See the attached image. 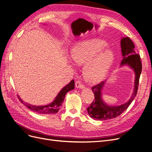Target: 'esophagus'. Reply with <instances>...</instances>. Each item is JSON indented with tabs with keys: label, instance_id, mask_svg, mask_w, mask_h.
<instances>
[{
	"label": "esophagus",
	"instance_id": "esophagus-1",
	"mask_svg": "<svg viewBox=\"0 0 152 152\" xmlns=\"http://www.w3.org/2000/svg\"><path fill=\"white\" fill-rule=\"evenodd\" d=\"M75 87L78 88H80V89H83L84 86L82 83V82L80 81H77L75 82Z\"/></svg>",
	"mask_w": 152,
	"mask_h": 152
}]
</instances>
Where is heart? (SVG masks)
I'll use <instances>...</instances> for the list:
<instances>
[{
  "mask_svg": "<svg viewBox=\"0 0 152 152\" xmlns=\"http://www.w3.org/2000/svg\"><path fill=\"white\" fill-rule=\"evenodd\" d=\"M107 43L100 40H90L78 42L72 48V62L83 66V75L91 83L102 80L114 60V54L105 50Z\"/></svg>",
  "mask_w": 152,
  "mask_h": 152,
  "instance_id": "1",
  "label": "heart"
}]
</instances>
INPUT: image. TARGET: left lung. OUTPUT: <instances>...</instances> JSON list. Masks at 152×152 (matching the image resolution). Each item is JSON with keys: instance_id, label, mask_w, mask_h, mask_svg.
I'll return each mask as SVG.
<instances>
[{"instance_id": "obj_1", "label": "left lung", "mask_w": 152, "mask_h": 152, "mask_svg": "<svg viewBox=\"0 0 152 152\" xmlns=\"http://www.w3.org/2000/svg\"><path fill=\"white\" fill-rule=\"evenodd\" d=\"M120 47L123 59L120 63V67H122L124 66H129L133 71L135 74L134 88L133 93L130 99L125 104L112 106L106 104L102 99V90L106 80L94 86L92 89L95 95V100L87 109L89 116L93 119L106 120L118 117L129 107L137 95L139 78L142 69L140 57L138 54L136 53L135 45L129 37H122L121 38Z\"/></svg>"}]
</instances>
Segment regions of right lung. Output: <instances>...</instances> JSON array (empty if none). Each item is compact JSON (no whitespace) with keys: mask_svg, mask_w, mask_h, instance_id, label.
<instances>
[{"mask_svg":"<svg viewBox=\"0 0 152 152\" xmlns=\"http://www.w3.org/2000/svg\"><path fill=\"white\" fill-rule=\"evenodd\" d=\"M75 87V82L74 80H72L67 85H66L61 90H60L54 100L50 103L45 105H33L28 103H25L22 99L18 96L19 99L23 103V104L26 106L30 110L38 114H44V115H50L55 114L57 113L60 109V107L62 105V103L65 99V96L66 94L69 91L74 90Z\"/></svg>","mask_w":152,"mask_h":152,"instance_id":"1","label":"right lung"}]
</instances>
